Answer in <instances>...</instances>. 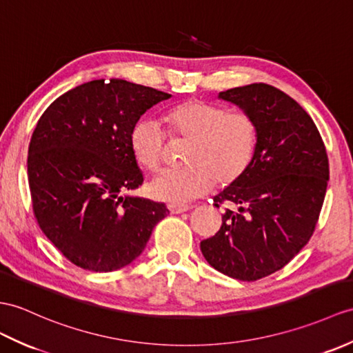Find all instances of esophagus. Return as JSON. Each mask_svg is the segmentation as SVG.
<instances>
[{"label": "esophagus", "instance_id": "obj_1", "mask_svg": "<svg viewBox=\"0 0 353 353\" xmlns=\"http://www.w3.org/2000/svg\"><path fill=\"white\" fill-rule=\"evenodd\" d=\"M190 206H185V204H168V210L171 214L176 215V214H183V212L190 210Z\"/></svg>", "mask_w": 353, "mask_h": 353}]
</instances>
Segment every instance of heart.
<instances>
[{"mask_svg":"<svg viewBox=\"0 0 353 353\" xmlns=\"http://www.w3.org/2000/svg\"><path fill=\"white\" fill-rule=\"evenodd\" d=\"M165 120L171 134L191 139L186 163L165 170L152 180L153 199L185 204L212 190L215 182L228 186L241 180L256 157L259 130L250 114L190 99L170 108ZM165 132L157 121L138 120L129 132V149L139 167L157 171L165 158Z\"/></svg>","mask_w":353,"mask_h":353,"instance_id":"heart-1","label":"heart"}]
</instances>
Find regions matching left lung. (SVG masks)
Masks as SVG:
<instances>
[{
    "label": "left lung",
    "mask_w": 353,
    "mask_h": 353,
    "mask_svg": "<svg viewBox=\"0 0 353 353\" xmlns=\"http://www.w3.org/2000/svg\"><path fill=\"white\" fill-rule=\"evenodd\" d=\"M218 97L250 114L259 143L247 174L214 199L215 208H228L219 232L200 248L221 274L256 281L284 268L310 241L330 163L314 121L281 90L256 83Z\"/></svg>",
    "instance_id": "obj_1"
}]
</instances>
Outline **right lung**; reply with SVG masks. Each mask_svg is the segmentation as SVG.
Listing matches in <instances>:
<instances>
[{"label":"right lung","instance_id":"1","mask_svg":"<svg viewBox=\"0 0 353 353\" xmlns=\"http://www.w3.org/2000/svg\"><path fill=\"white\" fill-rule=\"evenodd\" d=\"M171 94L125 79H94L61 94L37 121L28 183L39 227L73 265L112 272L141 254L163 203L135 195L143 183L129 132Z\"/></svg>","mask_w":353,"mask_h":353}]
</instances>
